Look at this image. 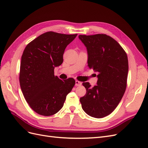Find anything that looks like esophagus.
I'll return each instance as SVG.
<instances>
[{"label": "esophagus", "instance_id": "1", "mask_svg": "<svg viewBox=\"0 0 148 148\" xmlns=\"http://www.w3.org/2000/svg\"><path fill=\"white\" fill-rule=\"evenodd\" d=\"M82 84V83L78 81V80H76V81H75V86H81Z\"/></svg>", "mask_w": 148, "mask_h": 148}]
</instances>
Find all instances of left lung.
<instances>
[{
    "label": "left lung",
    "instance_id": "1",
    "mask_svg": "<svg viewBox=\"0 0 148 148\" xmlns=\"http://www.w3.org/2000/svg\"><path fill=\"white\" fill-rule=\"evenodd\" d=\"M78 37L87 49L89 68L98 73L96 86L91 88L89 83H83L86 93L79 101L88 115L103 118L115 110L125 92L127 55L114 39L105 34Z\"/></svg>",
    "mask_w": 148,
    "mask_h": 148
}]
</instances>
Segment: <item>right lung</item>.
Listing matches in <instances>:
<instances>
[{
  "label": "right lung",
  "mask_w": 148,
  "mask_h": 148,
  "mask_svg": "<svg viewBox=\"0 0 148 148\" xmlns=\"http://www.w3.org/2000/svg\"><path fill=\"white\" fill-rule=\"evenodd\" d=\"M77 36L49 31L25 49L20 64V87L31 108L39 115L58 112L74 86L73 78L59 79L54 75V69L62 64L66 47Z\"/></svg>",
  "instance_id": "1"
}]
</instances>
